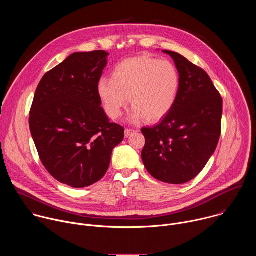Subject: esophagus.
Listing matches in <instances>:
<instances>
[{
    "instance_id": "1",
    "label": "esophagus",
    "mask_w": 256,
    "mask_h": 256,
    "mask_svg": "<svg viewBox=\"0 0 256 256\" xmlns=\"http://www.w3.org/2000/svg\"><path fill=\"white\" fill-rule=\"evenodd\" d=\"M138 132V130H134V128H126V130H124V136L128 138V136H130V134H134V132Z\"/></svg>"
}]
</instances>
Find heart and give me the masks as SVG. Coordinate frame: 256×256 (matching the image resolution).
<instances>
[{
	"label": "heart",
	"mask_w": 256,
	"mask_h": 256,
	"mask_svg": "<svg viewBox=\"0 0 256 256\" xmlns=\"http://www.w3.org/2000/svg\"><path fill=\"white\" fill-rule=\"evenodd\" d=\"M180 89V75L169 60L140 56L120 62L112 72V79L101 78L97 92L107 116L118 118L130 102L132 116L146 118L154 122L165 118L173 108Z\"/></svg>",
	"instance_id": "heart-1"
}]
</instances>
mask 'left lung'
I'll return each instance as SVG.
<instances>
[{"instance_id": "left-lung-1", "label": "left lung", "mask_w": 256, "mask_h": 256, "mask_svg": "<svg viewBox=\"0 0 256 256\" xmlns=\"http://www.w3.org/2000/svg\"><path fill=\"white\" fill-rule=\"evenodd\" d=\"M180 89L170 112L155 126L142 128V159L156 179L171 184L190 181L204 169L221 136L223 99L206 72L177 52Z\"/></svg>"}]
</instances>
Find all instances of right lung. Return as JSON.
<instances>
[{
    "label": "right lung",
    "instance_id": "1",
    "mask_svg": "<svg viewBox=\"0 0 256 256\" xmlns=\"http://www.w3.org/2000/svg\"><path fill=\"white\" fill-rule=\"evenodd\" d=\"M107 56L70 54L42 77L30 108L29 128L42 163L70 188L99 181L124 136V126L108 120L97 92Z\"/></svg>",
    "mask_w": 256,
    "mask_h": 256
}]
</instances>
